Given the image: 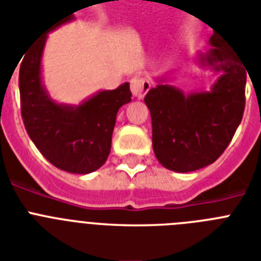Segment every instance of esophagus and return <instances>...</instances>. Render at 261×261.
<instances>
[{
  "instance_id": "34e87169",
  "label": "esophagus",
  "mask_w": 261,
  "mask_h": 261,
  "mask_svg": "<svg viewBox=\"0 0 261 261\" xmlns=\"http://www.w3.org/2000/svg\"><path fill=\"white\" fill-rule=\"evenodd\" d=\"M149 89H151V82L148 79L135 76L130 81V91H132L133 97L143 98L144 95L147 94Z\"/></svg>"
}]
</instances>
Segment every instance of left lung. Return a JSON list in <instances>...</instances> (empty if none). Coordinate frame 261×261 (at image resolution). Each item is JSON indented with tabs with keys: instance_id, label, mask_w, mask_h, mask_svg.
Wrapping results in <instances>:
<instances>
[{
	"instance_id": "1",
	"label": "left lung",
	"mask_w": 261,
	"mask_h": 261,
	"mask_svg": "<svg viewBox=\"0 0 261 261\" xmlns=\"http://www.w3.org/2000/svg\"><path fill=\"white\" fill-rule=\"evenodd\" d=\"M209 44V51L198 55V63L221 71L210 91L185 94L178 87L159 83L144 98L151 112L156 159L175 172L214 163L243 118L247 68L218 33L212 35Z\"/></svg>"
}]
</instances>
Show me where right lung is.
<instances>
[{
  "label": "right lung",
  "mask_w": 261,
  "mask_h": 261,
  "mask_svg": "<svg viewBox=\"0 0 261 261\" xmlns=\"http://www.w3.org/2000/svg\"><path fill=\"white\" fill-rule=\"evenodd\" d=\"M74 18L70 13L56 20L24 54L18 78L21 116L31 140L49 163L71 174H90L108 159L117 112L132 101V93L129 83H122L81 105H63L49 97L41 81L47 35Z\"/></svg>",
  "instance_id": "obj_1"
}]
</instances>
